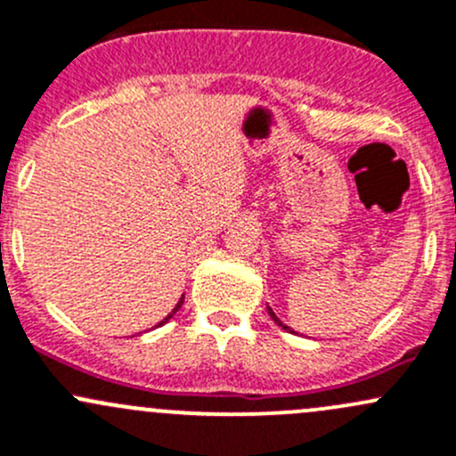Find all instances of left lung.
Returning a JSON list of instances; mask_svg holds the SVG:
<instances>
[{"instance_id": "1", "label": "left lung", "mask_w": 456, "mask_h": 456, "mask_svg": "<svg viewBox=\"0 0 456 456\" xmlns=\"http://www.w3.org/2000/svg\"><path fill=\"white\" fill-rule=\"evenodd\" d=\"M266 310H268V316H271V319H273V321H275V323H277V325H280V328H281V330H286V332H295V330H292V328H289V325H286V323H281V321H280V319H277V314H275V313H273V308H271V305H266Z\"/></svg>"}]
</instances>
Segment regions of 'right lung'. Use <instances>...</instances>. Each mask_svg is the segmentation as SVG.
I'll use <instances>...</instances> for the list:
<instances>
[{"mask_svg": "<svg viewBox=\"0 0 456 456\" xmlns=\"http://www.w3.org/2000/svg\"><path fill=\"white\" fill-rule=\"evenodd\" d=\"M183 299H185V297H183V295H181V299H179V301H176V305H175V308H172V313H170V314H167L164 321H159V323H157V325H155V328H159V325H164V323H167V321H170V319H172V316H175L176 313H179V308H181V305H183Z\"/></svg>", "mask_w": 456, "mask_h": 456, "instance_id": "right-lung-1", "label": "right lung"}]
</instances>
